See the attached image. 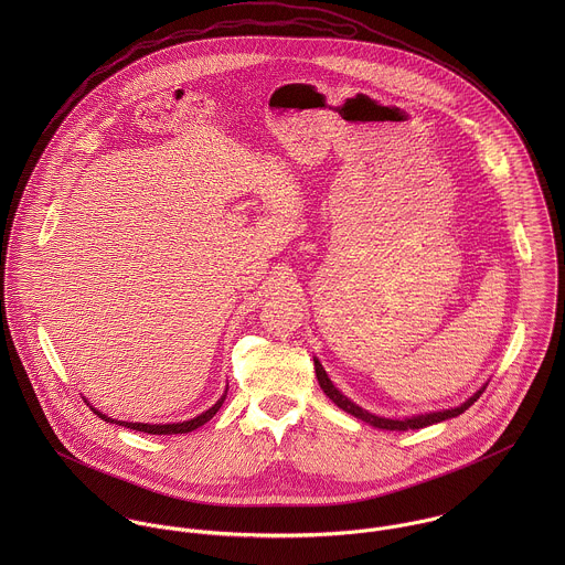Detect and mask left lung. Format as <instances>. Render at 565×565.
Segmentation results:
<instances>
[{"label": "left lung", "mask_w": 565, "mask_h": 565, "mask_svg": "<svg viewBox=\"0 0 565 565\" xmlns=\"http://www.w3.org/2000/svg\"><path fill=\"white\" fill-rule=\"evenodd\" d=\"M316 374H318V381H320V387L323 390V394L332 401V403L337 404L339 408H343L345 413H350V415H354V417H359V419H363V422H367V424H372V426H376V428H387V430H408V428H424V426H430V424H437V422H444V419H448V417H457V415H461L463 411H468L472 404L477 403L479 398H481V394H483V390L481 392H477L468 403L461 404V406H457V408H446V411H435V413H426V415H415V417H406V419H387V417H379V415H372V413H367L365 408H361L359 404L350 403L341 392H337V387L330 383V379L326 376V372H323L322 363L316 359Z\"/></svg>", "instance_id": "1"}]
</instances>
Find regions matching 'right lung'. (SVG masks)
Instances as JSON below:
<instances>
[{
    "mask_svg": "<svg viewBox=\"0 0 565 565\" xmlns=\"http://www.w3.org/2000/svg\"><path fill=\"white\" fill-rule=\"evenodd\" d=\"M224 398H226V396H222L217 403L213 404L209 411H204L202 415H198V417H193V419H189V422H178V424L117 422V419H110L108 415H104V413H99V411H95V408H93V413H95V415H99L104 422H113V424H119V426H126V428H132V430H141V433H150V435H178V433H191V430H195L198 426L206 424V422H209V419L220 411V406L224 403Z\"/></svg>",
    "mask_w": 565,
    "mask_h": 565,
    "instance_id": "obj_1",
    "label": "right lung"
}]
</instances>
